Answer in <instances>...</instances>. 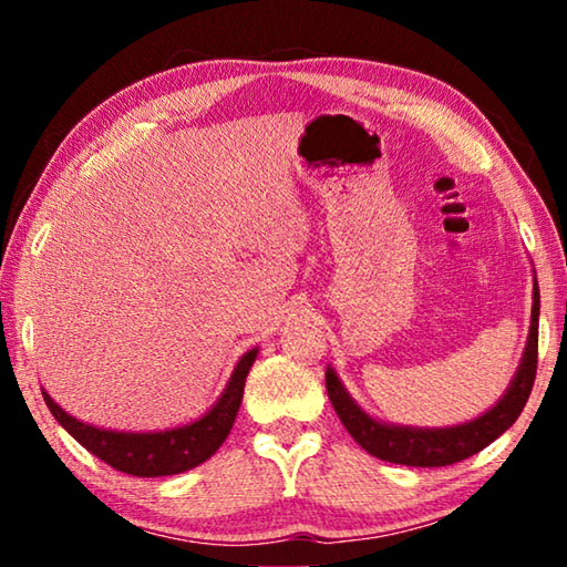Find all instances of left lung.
Returning <instances> with one entry per match:
<instances>
[{"instance_id": "8db88e82", "label": "left lung", "mask_w": 567, "mask_h": 567, "mask_svg": "<svg viewBox=\"0 0 567 567\" xmlns=\"http://www.w3.org/2000/svg\"><path fill=\"white\" fill-rule=\"evenodd\" d=\"M537 320H540V290L533 277V315H530V332L523 350L520 364L507 385L505 395L495 402L491 410L475 420H467L463 425L450 427H412V425H392L382 422L364 412L354 398L342 385L330 364L324 370V382H328V395L334 412L348 427L362 450L370 455L388 463L410 465V467H443L480 453L493 440L501 437L513 422L520 417L527 398H530L535 370H537Z\"/></svg>"}]
</instances>
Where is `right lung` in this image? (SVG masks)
Masks as SVG:
<instances>
[{
    "label": "right lung",
    "mask_w": 567,
    "mask_h": 567,
    "mask_svg": "<svg viewBox=\"0 0 567 567\" xmlns=\"http://www.w3.org/2000/svg\"><path fill=\"white\" fill-rule=\"evenodd\" d=\"M257 352H260V348H252L237 360L223 395L217 398L215 405L203 417L179 427L155 430V433H124V430L94 427L90 422H82L72 417L70 412H64L47 390H42V395L54 420L66 433L82 447H87L92 455L120 470V473L137 477L177 475L205 463L227 440L237 417L239 402H243L247 372L252 368Z\"/></svg>",
    "instance_id": "right-lung-1"
}]
</instances>
